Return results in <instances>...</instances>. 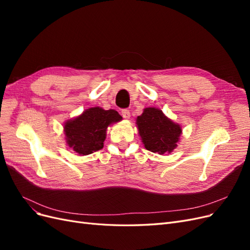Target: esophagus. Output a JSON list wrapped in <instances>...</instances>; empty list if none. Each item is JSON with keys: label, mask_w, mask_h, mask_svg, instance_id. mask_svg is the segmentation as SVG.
I'll list each match as a JSON object with an SVG mask.
<instances>
[{"label": "esophagus", "mask_w": 250, "mask_h": 250, "mask_svg": "<svg viewBox=\"0 0 250 250\" xmlns=\"http://www.w3.org/2000/svg\"><path fill=\"white\" fill-rule=\"evenodd\" d=\"M121 113H122V117L124 119H126V120L130 119V112H129V110H128V109H123L122 111H121Z\"/></svg>", "instance_id": "34e87169"}]
</instances>
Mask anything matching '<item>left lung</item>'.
Returning a JSON list of instances; mask_svg holds the SVG:
<instances>
[{
	"instance_id": "left-lung-1",
	"label": "left lung",
	"mask_w": 250,
	"mask_h": 250,
	"mask_svg": "<svg viewBox=\"0 0 250 250\" xmlns=\"http://www.w3.org/2000/svg\"><path fill=\"white\" fill-rule=\"evenodd\" d=\"M137 128L145 148L158 154H170L177 147L183 129L155 107L144 108L137 118Z\"/></svg>"
}]
</instances>
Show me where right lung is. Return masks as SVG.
<instances>
[{
    "label": "right lung",
    "instance_id": "right-lung-1",
    "mask_svg": "<svg viewBox=\"0 0 250 250\" xmlns=\"http://www.w3.org/2000/svg\"><path fill=\"white\" fill-rule=\"evenodd\" d=\"M122 120L119 112L96 106L63 124L66 146L79 156L92 154L103 148L107 128Z\"/></svg>",
    "mask_w": 250,
    "mask_h": 250
}]
</instances>
